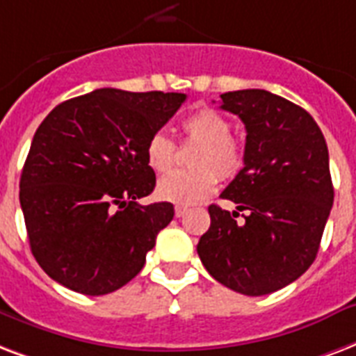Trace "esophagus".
<instances>
[{
	"mask_svg": "<svg viewBox=\"0 0 356 356\" xmlns=\"http://www.w3.org/2000/svg\"><path fill=\"white\" fill-rule=\"evenodd\" d=\"M187 211H189V208H187L186 204H176V206H175L176 217H184L187 213Z\"/></svg>",
	"mask_w": 356,
	"mask_h": 356,
	"instance_id": "obj_1",
	"label": "esophagus"
}]
</instances>
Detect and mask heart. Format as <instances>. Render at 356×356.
Listing matches in <instances>:
<instances>
[{
  "mask_svg": "<svg viewBox=\"0 0 356 356\" xmlns=\"http://www.w3.org/2000/svg\"><path fill=\"white\" fill-rule=\"evenodd\" d=\"M181 129L187 143H198L191 158V165L197 169L176 170L161 178L158 181V197L169 202L193 204L213 193L219 180L217 175L222 178L238 175L243 167L245 150L241 140L230 134V120L211 107H200L187 115ZM145 159L154 172H169L176 159L175 140L163 131L150 135L145 147Z\"/></svg>",
  "mask_w": 356,
  "mask_h": 356,
  "instance_id": "heart-1",
  "label": "heart"
}]
</instances>
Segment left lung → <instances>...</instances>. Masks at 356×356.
<instances>
[{"label":"left lung","mask_w":356,"mask_h":356,"mask_svg":"<svg viewBox=\"0 0 356 356\" xmlns=\"http://www.w3.org/2000/svg\"><path fill=\"white\" fill-rule=\"evenodd\" d=\"M221 109L247 129L243 169L211 204L209 225L197 252L217 282L243 296L280 290L301 277L318 254L334 189L329 150L310 113L261 89L221 95ZM248 209L238 223L239 211Z\"/></svg>","instance_id":"8db88e82"}]
</instances>
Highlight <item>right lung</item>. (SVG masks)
<instances>
[{"instance_id": "1", "label": "right lung", "mask_w": 356, "mask_h": 356, "mask_svg": "<svg viewBox=\"0 0 356 356\" xmlns=\"http://www.w3.org/2000/svg\"><path fill=\"white\" fill-rule=\"evenodd\" d=\"M186 98L96 89L59 104L38 126L20 206L33 256L55 282L106 296L143 269L175 217L170 202H137L156 187L145 147Z\"/></svg>"}]
</instances>
